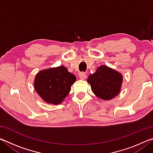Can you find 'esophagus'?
Instances as JSON below:
<instances>
[{"label": "esophagus", "mask_w": 153, "mask_h": 153, "mask_svg": "<svg viewBox=\"0 0 153 153\" xmlns=\"http://www.w3.org/2000/svg\"><path fill=\"white\" fill-rule=\"evenodd\" d=\"M79 77L81 79H85L87 77V76H86V74L84 73V72H82V73H79Z\"/></svg>", "instance_id": "esophagus-1"}]
</instances>
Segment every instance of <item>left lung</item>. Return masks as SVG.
Instances as JSON below:
<instances>
[{
  "label": "left lung",
  "mask_w": 153,
  "mask_h": 153,
  "mask_svg": "<svg viewBox=\"0 0 153 153\" xmlns=\"http://www.w3.org/2000/svg\"><path fill=\"white\" fill-rule=\"evenodd\" d=\"M87 81L97 97L108 100L119 94L123 76L120 72L102 65L98 67L95 73L90 75Z\"/></svg>",
  "instance_id": "left-lung-1"
}]
</instances>
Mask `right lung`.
<instances>
[{
    "mask_svg": "<svg viewBox=\"0 0 153 153\" xmlns=\"http://www.w3.org/2000/svg\"><path fill=\"white\" fill-rule=\"evenodd\" d=\"M76 77L64 66L44 69L34 79V88L44 101L59 105L69 94Z\"/></svg>",
    "mask_w": 153,
    "mask_h": 153,
    "instance_id": "1",
    "label": "right lung"
}]
</instances>
